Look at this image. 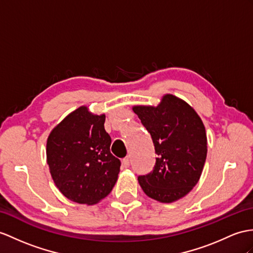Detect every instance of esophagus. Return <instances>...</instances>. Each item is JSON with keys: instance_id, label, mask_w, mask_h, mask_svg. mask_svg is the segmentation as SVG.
<instances>
[{"instance_id": "obj_1", "label": "esophagus", "mask_w": 253, "mask_h": 253, "mask_svg": "<svg viewBox=\"0 0 253 253\" xmlns=\"http://www.w3.org/2000/svg\"><path fill=\"white\" fill-rule=\"evenodd\" d=\"M130 163H131L130 157H126L125 159L122 160V165L125 166V168H128V166H130Z\"/></svg>"}]
</instances>
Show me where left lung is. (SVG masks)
I'll use <instances>...</instances> for the list:
<instances>
[{
	"instance_id": "obj_1",
	"label": "left lung",
	"mask_w": 253,
	"mask_h": 253,
	"mask_svg": "<svg viewBox=\"0 0 253 253\" xmlns=\"http://www.w3.org/2000/svg\"><path fill=\"white\" fill-rule=\"evenodd\" d=\"M150 133L158 158L152 171L138 176L149 198L173 203L187 195L199 182L207 156L205 126L188 103L165 94L155 106H133Z\"/></svg>"
}]
</instances>
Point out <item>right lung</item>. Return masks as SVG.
I'll use <instances>...</instances> for the list:
<instances>
[{"label": "right lung", "mask_w": 253, "mask_h": 253, "mask_svg": "<svg viewBox=\"0 0 253 253\" xmlns=\"http://www.w3.org/2000/svg\"><path fill=\"white\" fill-rule=\"evenodd\" d=\"M105 115L80 106L61 121L47 139V163L65 198L93 205L107 196L118 179L121 162L110 153Z\"/></svg>", "instance_id": "right-lung-1"}]
</instances>
